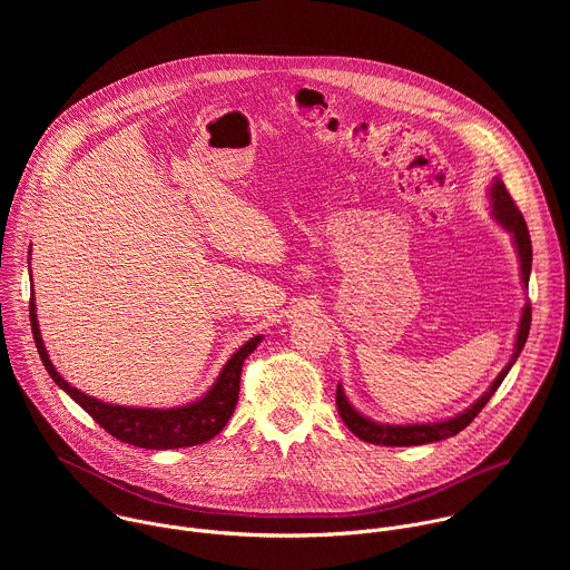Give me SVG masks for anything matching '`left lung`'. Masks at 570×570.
Segmentation results:
<instances>
[{"mask_svg":"<svg viewBox=\"0 0 570 570\" xmlns=\"http://www.w3.org/2000/svg\"><path fill=\"white\" fill-rule=\"evenodd\" d=\"M490 198H492V216L514 238V248H517L519 264H521V282L528 288V279H530V271H532V243H530V232H528V225L523 220V214L519 212V207L514 205L512 196L508 194L503 180H499V178H494V183L490 187ZM530 322H532V308H530V302H528L523 306V313H521L512 358L501 370V374L494 379V383L487 387V392L475 403H471L464 413H460L451 420H444V422H429V424H403V426H399V424H379V422L361 415L354 409V405L347 401V396L343 392V385L338 383L336 405H338V413H341L343 422L347 424V429L358 440L370 442V444H379V446H420V444H431V442H440V440L458 435L484 409V403L492 399V394L499 390V385L503 383V379L508 376V372L517 363V358H519V354H521V350L528 341V334H530Z\"/></svg>","mask_w":570,"mask_h":570,"instance_id":"8db88e82","label":"left lung"}]
</instances>
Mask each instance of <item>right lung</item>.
I'll return each mask as SVG.
<instances>
[{
	"instance_id": "obj_1",
	"label": "right lung",
	"mask_w": 570,
	"mask_h": 570,
	"mask_svg": "<svg viewBox=\"0 0 570 570\" xmlns=\"http://www.w3.org/2000/svg\"><path fill=\"white\" fill-rule=\"evenodd\" d=\"M29 311H31L29 315H31V330H33L38 354L42 358L45 370L56 381V385L62 387L80 405V409L90 413V417L99 426H104L112 438L139 449H157V451L196 446V444L209 442L214 435H218L225 429V424L229 422L236 409L243 361L257 350V345L264 338V336H255L246 345L238 347L232 354V358L223 365L216 383L200 399L187 405H176V409H132V405L106 403L69 385L49 361V354L38 327L33 297H31Z\"/></svg>"
}]
</instances>
